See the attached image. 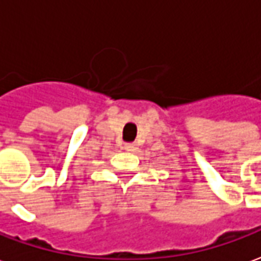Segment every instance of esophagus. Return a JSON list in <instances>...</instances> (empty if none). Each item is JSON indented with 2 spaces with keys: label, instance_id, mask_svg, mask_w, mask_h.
<instances>
[{
  "label": "esophagus",
  "instance_id": "34e87169",
  "mask_svg": "<svg viewBox=\"0 0 261 261\" xmlns=\"http://www.w3.org/2000/svg\"><path fill=\"white\" fill-rule=\"evenodd\" d=\"M124 148L128 151V152H136L137 149H138V147H137L136 143H127L124 145Z\"/></svg>",
  "mask_w": 261,
  "mask_h": 261
}]
</instances>
